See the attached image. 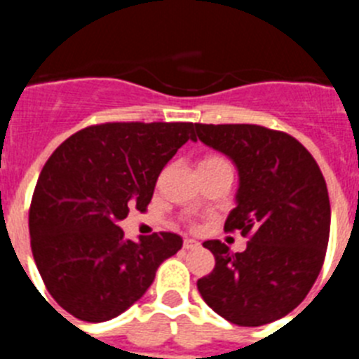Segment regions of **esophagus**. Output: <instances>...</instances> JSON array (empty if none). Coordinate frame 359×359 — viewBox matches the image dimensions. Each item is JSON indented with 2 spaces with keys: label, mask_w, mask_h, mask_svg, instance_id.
Wrapping results in <instances>:
<instances>
[{
  "label": "esophagus",
  "mask_w": 359,
  "mask_h": 359,
  "mask_svg": "<svg viewBox=\"0 0 359 359\" xmlns=\"http://www.w3.org/2000/svg\"><path fill=\"white\" fill-rule=\"evenodd\" d=\"M182 247L186 248V250H193V248H198L200 243L196 240H189V238H186L182 243Z\"/></svg>",
  "instance_id": "34e87169"
}]
</instances>
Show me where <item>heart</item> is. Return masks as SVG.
I'll return each instance as SVG.
<instances>
[{"label": "heart", "instance_id": "1", "mask_svg": "<svg viewBox=\"0 0 359 359\" xmlns=\"http://www.w3.org/2000/svg\"><path fill=\"white\" fill-rule=\"evenodd\" d=\"M219 163H227V161L219 156H209V157H205V159H202L200 166H211V164H219Z\"/></svg>", "mask_w": 359, "mask_h": 359}]
</instances>
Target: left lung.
<instances>
[{
	"label": "left lung",
	"instance_id": "8db88e82",
	"mask_svg": "<svg viewBox=\"0 0 359 359\" xmlns=\"http://www.w3.org/2000/svg\"><path fill=\"white\" fill-rule=\"evenodd\" d=\"M195 130L238 168V205L224 229L248 238L236 254L219 240L205 241L216 264L196 288L209 308L236 325L279 320L306 299L324 264L331 227L324 175L286 132L245 123H195Z\"/></svg>",
	"mask_w": 359,
	"mask_h": 359
}]
</instances>
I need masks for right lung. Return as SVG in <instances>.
Instances as JSON below:
<instances>
[{"mask_svg": "<svg viewBox=\"0 0 359 359\" xmlns=\"http://www.w3.org/2000/svg\"><path fill=\"white\" fill-rule=\"evenodd\" d=\"M193 123H102L50 156L28 215L37 270L55 302L79 320L105 322L130 308L182 247L173 232L137 241L118 227L128 209L144 211L157 177L187 140Z\"/></svg>", "mask_w": 359, "mask_h": 359, "instance_id": "obj_1", "label": "right lung"}]
</instances>
